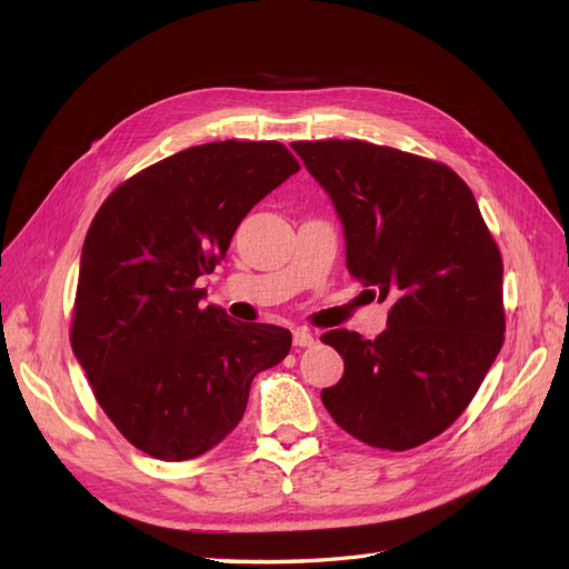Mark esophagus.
Instances as JSON below:
<instances>
[{
	"mask_svg": "<svg viewBox=\"0 0 569 569\" xmlns=\"http://www.w3.org/2000/svg\"><path fill=\"white\" fill-rule=\"evenodd\" d=\"M313 343H316V335L311 330H306V327L295 332V347L306 349V347H313Z\"/></svg>",
	"mask_w": 569,
	"mask_h": 569,
	"instance_id": "1",
	"label": "esophagus"
}]
</instances>
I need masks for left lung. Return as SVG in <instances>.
Here are the masks:
<instances>
[{"mask_svg": "<svg viewBox=\"0 0 569 569\" xmlns=\"http://www.w3.org/2000/svg\"><path fill=\"white\" fill-rule=\"evenodd\" d=\"M291 147L335 201L349 272L391 303L372 341L320 337L343 358L322 403L358 441L416 449L460 418L503 347L501 251L446 163L360 140Z\"/></svg>", "mask_w": 569, "mask_h": 569, "instance_id": "obj_1", "label": "left lung"}]
</instances>
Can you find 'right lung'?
I'll use <instances>...</instances> for the list:
<instances>
[{
  "mask_svg": "<svg viewBox=\"0 0 569 569\" xmlns=\"http://www.w3.org/2000/svg\"><path fill=\"white\" fill-rule=\"evenodd\" d=\"M299 170L280 142L189 147L120 182L84 237L71 347L92 393L134 449L178 462L242 420L253 377L291 332L201 306V274L242 218Z\"/></svg>",
  "mask_w": 569,
  "mask_h": 569,
  "instance_id": "obj_1",
  "label": "right lung"
}]
</instances>
